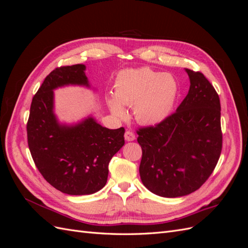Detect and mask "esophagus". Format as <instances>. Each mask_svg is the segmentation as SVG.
<instances>
[{
	"label": "esophagus",
	"mask_w": 248,
	"mask_h": 248,
	"mask_svg": "<svg viewBox=\"0 0 248 248\" xmlns=\"http://www.w3.org/2000/svg\"><path fill=\"white\" fill-rule=\"evenodd\" d=\"M124 138L127 141H132L136 140V134H134L131 130H126V132L124 134Z\"/></svg>",
	"instance_id": "obj_1"
}]
</instances>
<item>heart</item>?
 Masks as SVG:
<instances>
[{
    "instance_id": "1",
    "label": "heart",
    "mask_w": 248,
    "mask_h": 248,
    "mask_svg": "<svg viewBox=\"0 0 248 248\" xmlns=\"http://www.w3.org/2000/svg\"><path fill=\"white\" fill-rule=\"evenodd\" d=\"M178 84L169 73L157 72L149 67L126 69L120 72L115 82V96L108 102L112 114L124 118L122 106L133 107L134 117L145 125H154L166 119L174 108Z\"/></svg>"
}]
</instances>
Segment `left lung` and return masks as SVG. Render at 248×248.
<instances>
[{"instance_id":"8db88e82","label":"left lung","mask_w":248,"mask_h":248,"mask_svg":"<svg viewBox=\"0 0 248 248\" xmlns=\"http://www.w3.org/2000/svg\"><path fill=\"white\" fill-rule=\"evenodd\" d=\"M186 72L190 88L177 110L137 130L141 182L164 198L198 190L211 176L222 149L219 96L202 72Z\"/></svg>"}]
</instances>
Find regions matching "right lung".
Returning <instances> with one entry per match:
<instances>
[{
	"label": "right lung",
	"instance_id": "add662e5",
	"mask_svg": "<svg viewBox=\"0 0 248 248\" xmlns=\"http://www.w3.org/2000/svg\"><path fill=\"white\" fill-rule=\"evenodd\" d=\"M85 69L77 64L52 70L33 97L27 123L35 166L52 187L71 196L100 190L108 181L111 157L125 144L123 127L108 129L93 118L71 127L58 124L52 90L69 84L89 86Z\"/></svg>",
	"mask_w": 248,
	"mask_h": 248
}]
</instances>
